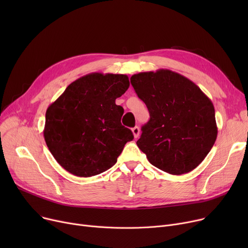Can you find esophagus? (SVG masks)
I'll list each match as a JSON object with an SVG mask.
<instances>
[{"mask_svg":"<svg viewBox=\"0 0 248 248\" xmlns=\"http://www.w3.org/2000/svg\"><path fill=\"white\" fill-rule=\"evenodd\" d=\"M132 132H133V135H134V137H135L136 139L140 136V128H139V126L133 127V128H132Z\"/></svg>","mask_w":248,"mask_h":248,"instance_id":"34e87169","label":"esophagus"}]
</instances>
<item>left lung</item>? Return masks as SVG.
I'll return each mask as SVG.
<instances>
[{
	"instance_id": "left-lung-1",
	"label": "left lung",
	"mask_w": 248,
	"mask_h": 248,
	"mask_svg": "<svg viewBox=\"0 0 248 248\" xmlns=\"http://www.w3.org/2000/svg\"><path fill=\"white\" fill-rule=\"evenodd\" d=\"M131 83L150 112L137 141L140 150L166 173L194 170L217 138L211 99L187 77L169 69L134 74Z\"/></svg>"
}]
</instances>
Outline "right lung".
Returning <instances> with one entry per match:
<instances>
[{
    "instance_id": "add662e5",
    "label": "right lung",
    "mask_w": 248,
    "mask_h": 248,
    "mask_svg": "<svg viewBox=\"0 0 248 248\" xmlns=\"http://www.w3.org/2000/svg\"><path fill=\"white\" fill-rule=\"evenodd\" d=\"M129 87L127 75L93 72L70 83L46 110L44 139L57 163L77 177L108 170L134 139L116 106Z\"/></svg>"
}]
</instances>
